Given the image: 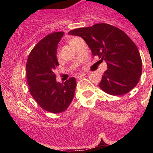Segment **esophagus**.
I'll return each mask as SVG.
<instances>
[{
	"mask_svg": "<svg viewBox=\"0 0 153 153\" xmlns=\"http://www.w3.org/2000/svg\"><path fill=\"white\" fill-rule=\"evenodd\" d=\"M85 76H86V74H85L84 73L80 74H79V75H77V76H76V78H77V79H82V78H83V77H84Z\"/></svg>",
	"mask_w": 153,
	"mask_h": 153,
	"instance_id": "1",
	"label": "esophagus"
}]
</instances>
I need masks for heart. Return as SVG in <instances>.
Wrapping results in <instances>:
<instances>
[{
	"mask_svg": "<svg viewBox=\"0 0 153 153\" xmlns=\"http://www.w3.org/2000/svg\"><path fill=\"white\" fill-rule=\"evenodd\" d=\"M73 40H74V39H71L70 41H69V44H70V45H71V42ZM56 57H59V52H57V53H56Z\"/></svg>",
	"mask_w": 153,
	"mask_h": 153,
	"instance_id": "obj_1",
	"label": "heart"
}]
</instances>
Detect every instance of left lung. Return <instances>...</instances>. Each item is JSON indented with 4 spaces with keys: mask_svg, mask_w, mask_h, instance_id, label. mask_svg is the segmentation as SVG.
I'll return each mask as SVG.
<instances>
[{
    "mask_svg": "<svg viewBox=\"0 0 153 153\" xmlns=\"http://www.w3.org/2000/svg\"><path fill=\"white\" fill-rule=\"evenodd\" d=\"M69 34L82 37L107 65L98 86L108 94L122 95L132 90L142 74V59L135 44L122 30L107 24L77 28Z\"/></svg>",
    "mask_w": 153,
    "mask_h": 153,
    "instance_id": "8db88e82",
    "label": "left lung"
}]
</instances>
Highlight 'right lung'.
I'll return each instance as SVG.
<instances>
[{
	"label": "right lung",
	"instance_id": "obj_1",
	"mask_svg": "<svg viewBox=\"0 0 153 153\" xmlns=\"http://www.w3.org/2000/svg\"><path fill=\"white\" fill-rule=\"evenodd\" d=\"M63 32H54L42 38L30 52L26 63L29 91L41 108L59 113L65 111L74 97L75 77L64 84L56 81L55 69L59 65L56 54Z\"/></svg>",
	"mask_w": 153,
	"mask_h": 153
}]
</instances>
